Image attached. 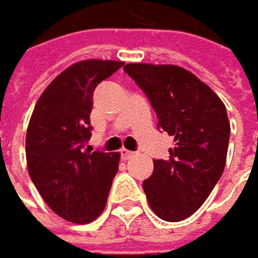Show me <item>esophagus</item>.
<instances>
[{"instance_id":"obj_1","label":"esophagus","mask_w":258,"mask_h":258,"mask_svg":"<svg viewBox=\"0 0 258 258\" xmlns=\"http://www.w3.org/2000/svg\"><path fill=\"white\" fill-rule=\"evenodd\" d=\"M121 155H122V158H124V159H130L131 156H134V155H136V152L128 151V149H121Z\"/></svg>"}]
</instances>
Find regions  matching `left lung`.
I'll return each instance as SVG.
<instances>
[{
  "label": "left lung",
  "instance_id": "obj_1",
  "mask_svg": "<svg viewBox=\"0 0 258 258\" xmlns=\"http://www.w3.org/2000/svg\"><path fill=\"white\" fill-rule=\"evenodd\" d=\"M124 71L145 91L158 115V130L174 137L170 158L155 159L143 181L152 211L180 222L205 202L222 177L230 122L220 97L192 72L176 64L127 63Z\"/></svg>",
  "mask_w": 258,
  "mask_h": 258
}]
</instances>
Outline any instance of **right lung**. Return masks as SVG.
Returning a JSON list of instances; mask_svg holds the SVG:
<instances>
[{"mask_svg":"<svg viewBox=\"0 0 258 258\" xmlns=\"http://www.w3.org/2000/svg\"><path fill=\"white\" fill-rule=\"evenodd\" d=\"M124 63L87 59L57 75L36 102L26 131L28 171L47 205L85 224L105 210L119 152L85 149L91 136L93 91Z\"/></svg>","mask_w":258,"mask_h":258,"instance_id":"add662e5","label":"right lung"}]
</instances>
